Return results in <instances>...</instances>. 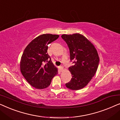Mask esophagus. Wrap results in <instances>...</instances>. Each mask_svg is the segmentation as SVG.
<instances>
[{
	"mask_svg": "<svg viewBox=\"0 0 120 120\" xmlns=\"http://www.w3.org/2000/svg\"><path fill=\"white\" fill-rule=\"evenodd\" d=\"M60 71H62L63 70V67H62V66H60Z\"/></svg>",
	"mask_w": 120,
	"mask_h": 120,
	"instance_id": "1",
	"label": "esophagus"
}]
</instances>
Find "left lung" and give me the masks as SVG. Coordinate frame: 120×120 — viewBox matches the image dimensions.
Masks as SVG:
<instances>
[{"label": "left lung", "mask_w": 120, "mask_h": 120, "mask_svg": "<svg viewBox=\"0 0 120 120\" xmlns=\"http://www.w3.org/2000/svg\"><path fill=\"white\" fill-rule=\"evenodd\" d=\"M61 37L69 49L70 60L74 63L69 68L72 78L65 86L72 90L82 89L91 81L97 70L99 63L97 51L81 34H63Z\"/></svg>", "instance_id": "left-lung-1"}]
</instances>
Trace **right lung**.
<instances>
[{
    "mask_svg": "<svg viewBox=\"0 0 120 120\" xmlns=\"http://www.w3.org/2000/svg\"><path fill=\"white\" fill-rule=\"evenodd\" d=\"M58 37L50 34L38 36L27 46L21 57V73L28 82L37 89L49 86L52 78L58 74L47 53V45Z\"/></svg>",
    "mask_w": 120,
    "mask_h": 120,
    "instance_id": "1",
    "label": "right lung"
}]
</instances>
